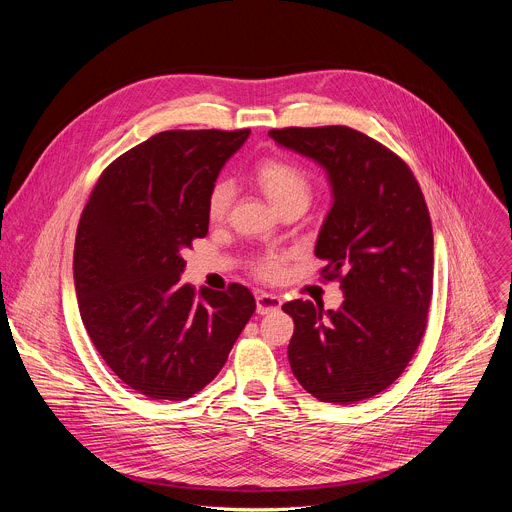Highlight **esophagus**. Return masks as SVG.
<instances>
[{"instance_id": "esophagus-1", "label": "esophagus", "mask_w": 512, "mask_h": 512, "mask_svg": "<svg viewBox=\"0 0 512 512\" xmlns=\"http://www.w3.org/2000/svg\"><path fill=\"white\" fill-rule=\"evenodd\" d=\"M281 308V300L273 294H259L257 296V314L265 316L271 312H277Z\"/></svg>"}]
</instances>
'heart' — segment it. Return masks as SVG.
I'll list each match as a JSON object with an SVG mask.
<instances>
[{
  "label": "heart",
  "instance_id": "obj_1",
  "mask_svg": "<svg viewBox=\"0 0 512 512\" xmlns=\"http://www.w3.org/2000/svg\"><path fill=\"white\" fill-rule=\"evenodd\" d=\"M255 182L263 190V194L281 210H306L314 196V186L306 170L285 160H263L257 164ZM235 198V188L229 180H218L206 200V212L212 223H221L227 218ZM289 255L287 253H263L251 261V271L255 277L263 281H279L285 273Z\"/></svg>",
  "mask_w": 512,
  "mask_h": 512
}]
</instances>
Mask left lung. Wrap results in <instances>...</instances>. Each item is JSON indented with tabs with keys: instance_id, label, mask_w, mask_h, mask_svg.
Returning <instances> with one entry per match:
<instances>
[{
	"instance_id": "8db88e82",
	"label": "left lung",
	"mask_w": 512,
	"mask_h": 512,
	"mask_svg": "<svg viewBox=\"0 0 512 512\" xmlns=\"http://www.w3.org/2000/svg\"><path fill=\"white\" fill-rule=\"evenodd\" d=\"M269 137L328 172L334 202L316 257L346 298L336 312L304 300L281 306L294 318L289 367L324 403L371 399L401 377L427 328L433 233L423 192L395 152L352 127H283Z\"/></svg>"
}]
</instances>
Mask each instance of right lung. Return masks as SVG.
<instances>
[{"mask_svg":"<svg viewBox=\"0 0 512 512\" xmlns=\"http://www.w3.org/2000/svg\"><path fill=\"white\" fill-rule=\"evenodd\" d=\"M249 129H172L113 160L81 214L75 287L107 367L135 393L184 401L229 358L255 312L241 283H180L182 253L208 233V192Z\"/></svg>","mask_w":512,"mask_h":512,"instance_id":"obj_1","label":"right lung"}]
</instances>
